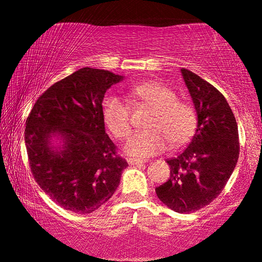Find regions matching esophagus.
<instances>
[{
    "instance_id": "1",
    "label": "esophagus",
    "mask_w": 262,
    "mask_h": 262,
    "mask_svg": "<svg viewBox=\"0 0 262 262\" xmlns=\"http://www.w3.org/2000/svg\"><path fill=\"white\" fill-rule=\"evenodd\" d=\"M146 161L143 159H134V157H128L127 163L131 164V166H141V164L145 163Z\"/></svg>"
}]
</instances>
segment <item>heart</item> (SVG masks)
Here are the masks:
<instances>
[{"mask_svg": "<svg viewBox=\"0 0 262 262\" xmlns=\"http://www.w3.org/2000/svg\"><path fill=\"white\" fill-rule=\"evenodd\" d=\"M131 101L149 108L144 131L127 139L124 149L128 155L149 157L162 152L169 144H182L193 135L196 117L188 102L177 99L173 89L159 82H143L127 91ZM102 119L106 127L117 139L127 137L131 132V110L123 99L110 96L103 101Z\"/></svg>", "mask_w": 262, "mask_h": 262, "instance_id": "heart-1", "label": "heart"}]
</instances>
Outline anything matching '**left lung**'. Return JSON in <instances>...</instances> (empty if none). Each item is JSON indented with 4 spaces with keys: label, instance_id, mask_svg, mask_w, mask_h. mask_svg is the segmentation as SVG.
<instances>
[{
    "label": "left lung",
    "instance_id": "1",
    "mask_svg": "<svg viewBox=\"0 0 262 262\" xmlns=\"http://www.w3.org/2000/svg\"><path fill=\"white\" fill-rule=\"evenodd\" d=\"M198 118L195 135L182 152L168 159L170 177L155 188L164 205L191 213L209 205L227 185L238 160V128L223 94L187 69H181Z\"/></svg>",
    "mask_w": 262,
    "mask_h": 262
}]
</instances>
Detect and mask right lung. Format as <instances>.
Instances as JSON below:
<instances>
[{
	"label": "right lung",
	"instance_id": "add662e5",
	"mask_svg": "<svg viewBox=\"0 0 262 262\" xmlns=\"http://www.w3.org/2000/svg\"><path fill=\"white\" fill-rule=\"evenodd\" d=\"M123 76L82 68L39 96L26 120L31 171L56 204L75 213H91L103 205L128 164L105 132L102 100ZM55 137L62 144H51Z\"/></svg>",
	"mask_w": 262,
	"mask_h": 262
}]
</instances>
